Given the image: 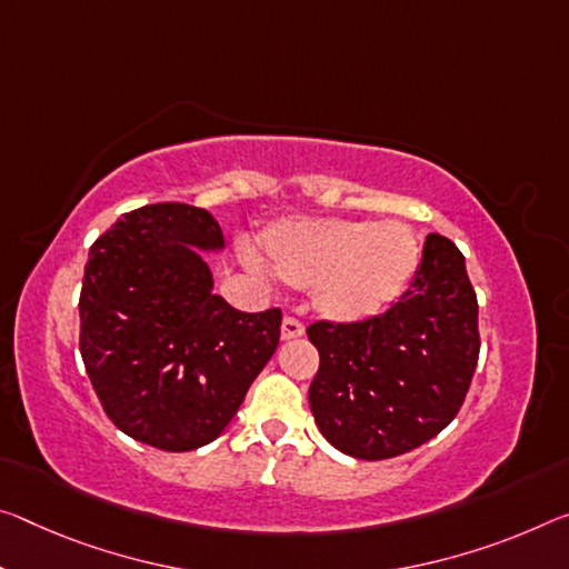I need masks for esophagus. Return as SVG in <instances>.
Instances as JSON below:
<instances>
[{
    "label": "esophagus",
    "instance_id": "obj_1",
    "mask_svg": "<svg viewBox=\"0 0 569 569\" xmlns=\"http://www.w3.org/2000/svg\"><path fill=\"white\" fill-rule=\"evenodd\" d=\"M303 337V323L293 317H286L281 323V339L283 341H291V339H299Z\"/></svg>",
    "mask_w": 569,
    "mask_h": 569
}]
</instances>
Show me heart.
I'll return each instance as SVG.
<instances>
[{
    "instance_id": "1",
    "label": "heart",
    "mask_w": 569,
    "mask_h": 569,
    "mask_svg": "<svg viewBox=\"0 0 569 569\" xmlns=\"http://www.w3.org/2000/svg\"><path fill=\"white\" fill-rule=\"evenodd\" d=\"M260 256L278 281L311 288L317 313L333 323L382 317L412 286L420 242L398 220L296 218L270 224Z\"/></svg>"
}]
</instances>
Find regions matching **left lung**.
Instances as JSON below:
<instances>
[{"label":"left lung","mask_w":569,"mask_h":569,"mask_svg":"<svg viewBox=\"0 0 569 569\" xmlns=\"http://www.w3.org/2000/svg\"><path fill=\"white\" fill-rule=\"evenodd\" d=\"M309 339L321 357L309 405L333 448L385 461L428 443L456 418L479 362L461 250L430 232L410 291L385 317L311 323Z\"/></svg>","instance_id":"1"}]
</instances>
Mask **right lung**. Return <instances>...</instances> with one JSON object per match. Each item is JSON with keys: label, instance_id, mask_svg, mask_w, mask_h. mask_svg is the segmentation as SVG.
Here are the masks:
<instances>
[{"label": "right lung", "instance_id": "obj_1", "mask_svg": "<svg viewBox=\"0 0 569 569\" xmlns=\"http://www.w3.org/2000/svg\"><path fill=\"white\" fill-rule=\"evenodd\" d=\"M222 250L210 212L164 202L123 214L88 252L80 357L108 418L139 443H212L278 347L281 311L214 296L204 256Z\"/></svg>", "mask_w": 569, "mask_h": 569}]
</instances>
